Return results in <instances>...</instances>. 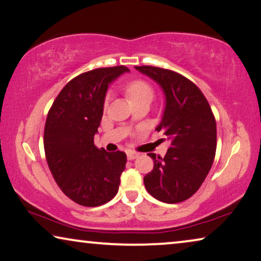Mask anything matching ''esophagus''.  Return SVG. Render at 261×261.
Listing matches in <instances>:
<instances>
[{"label": "esophagus", "mask_w": 261, "mask_h": 261, "mask_svg": "<svg viewBox=\"0 0 261 261\" xmlns=\"http://www.w3.org/2000/svg\"><path fill=\"white\" fill-rule=\"evenodd\" d=\"M138 156H139V153H137V152H133V150H129V152H127L128 160H134V159H137Z\"/></svg>", "instance_id": "1"}]
</instances>
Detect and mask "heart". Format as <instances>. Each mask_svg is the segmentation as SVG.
I'll return each mask as SVG.
<instances>
[{
	"mask_svg": "<svg viewBox=\"0 0 261 261\" xmlns=\"http://www.w3.org/2000/svg\"><path fill=\"white\" fill-rule=\"evenodd\" d=\"M124 94H126L127 99L129 100V102L137 103L141 102V101H148L150 102L155 96V90H154L153 86L149 85L148 82L141 79H135L128 82L124 86ZM108 97L105 101V105H107Z\"/></svg>",
	"mask_w": 261,
	"mask_h": 261,
	"instance_id": "b5f03b06",
	"label": "heart"
}]
</instances>
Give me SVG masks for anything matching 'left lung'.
Returning <instances> with one entry per match:
<instances>
[{
	"label": "left lung",
	"mask_w": 261,
	"mask_h": 261,
	"mask_svg": "<svg viewBox=\"0 0 261 261\" xmlns=\"http://www.w3.org/2000/svg\"><path fill=\"white\" fill-rule=\"evenodd\" d=\"M164 89L166 108L156 127L169 139L164 158L149 153L153 171L143 177L148 193L166 203H177L196 193L217 150V122L198 86L176 71L153 66L135 67Z\"/></svg>",
	"instance_id": "left-lung-1"
}]
</instances>
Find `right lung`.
<instances>
[{"label": "right lung", "instance_id": "add662e5", "mask_svg": "<svg viewBox=\"0 0 261 261\" xmlns=\"http://www.w3.org/2000/svg\"><path fill=\"white\" fill-rule=\"evenodd\" d=\"M124 66L96 68L68 82L49 109L43 145L48 167L60 190L74 202L96 207L111 201L126 168V153L94 145L108 85Z\"/></svg>", "mask_w": 261, "mask_h": 261}]
</instances>
